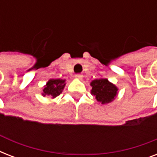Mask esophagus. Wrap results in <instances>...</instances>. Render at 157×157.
I'll use <instances>...</instances> for the list:
<instances>
[{
  "instance_id": "1",
  "label": "esophagus",
  "mask_w": 157,
  "mask_h": 157,
  "mask_svg": "<svg viewBox=\"0 0 157 157\" xmlns=\"http://www.w3.org/2000/svg\"><path fill=\"white\" fill-rule=\"evenodd\" d=\"M75 77H76V79H82L83 76L81 75V74H76V75H75Z\"/></svg>"
}]
</instances>
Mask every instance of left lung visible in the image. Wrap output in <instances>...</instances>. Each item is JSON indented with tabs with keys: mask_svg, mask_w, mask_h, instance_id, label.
<instances>
[{
	"mask_svg": "<svg viewBox=\"0 0 157 157\" xmlns=\"http://www.w3.org/2000/svg\"><path fill=\"white\" fill-rule=\"evenodd\" d=\"M91 93L95 95L98 103L105 104L112 102L117 96V88L107 79H96L91 82Z\"/></svg>",
	"mask_w": 157,
	"mask_h": 157,
	"instance_id": "1",
	"label": "left lung"
}]
</instances>
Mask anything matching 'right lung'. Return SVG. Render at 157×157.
Returning a JSON list of instances; mask_svg holds the SVG:
<instances>
[{"instance_id":"add662e5","label":"right lung","mask_w":157,"mask_h":157,"mask_svg":"<svg viewBox=\"0 0 157 157\" xmlns=\"http://www.w3.org/2000/svg\"><path fill=\"white\" fill-rule=\"evenodd\" d=\"M65 81L61 79H51L48 81L44 90L43 95H49L51 98H55L62 93L65 86Z\"/></svg>"}]
</instances>
